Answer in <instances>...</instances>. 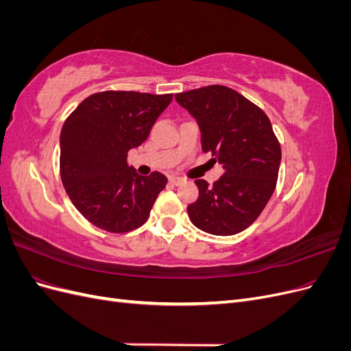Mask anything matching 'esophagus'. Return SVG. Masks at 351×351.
Wrapping results in <instances>:
<instances>
[{"label": "esophagus", "instance_id": "34e87169", "mask_svg": "<svg viewBox=\"0 0 351 351\" xmlns=\"http://www.w3.org/2000/svg\"><path fill=\"white\" fill-rule=\"evenodd\" d=\"M183 182H184V178H182V177H177V176L169 177V183L174 184V186H180Z\"/></svg>", "mask_w": 351, "mask_h": 351}]
</instances>
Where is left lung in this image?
<instances>
[{"mask_svg":"<svg viewBox=\"0 0 351 351\" xmlns=\"http://www.w3.org/2000/svg\"><path fill=\"white\" fill-rule=\"evenodd\" d=\"M176 99L196 119L202 151L224 168L214 186L196 180L199 197L187 206L189 217L209 234H237L258 219L277 187L281 145L268 115L222 84L177 93Z\"/></svg>","mask_w":351,"mask_h":351,"instance_id":"left-lung-1","label":"left lung"}]
</instances>
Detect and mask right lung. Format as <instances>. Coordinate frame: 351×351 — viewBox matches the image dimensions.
Returning a JSON list of instances; mask_svg holds the SVG:
<instances>
[{
    "label": "right lung",
    "instance_id": "obj_1",
    "mask_svg": "<svg viewBox=\"0 0 351 351\" xmlns=\"http://www.w3.org/2000/svg\"><path fill=\"white\" fill-rule=\"evenodd\" d=\"M173 93L104 90L83 99L62 124L60 174L73 205L104 231L129 232L149 218L168 180L154 171L142 177L127 154L149 136Z\"/></svg>",
    "mask_w": 351,
    "mask_h": 351
}]
</instances>
